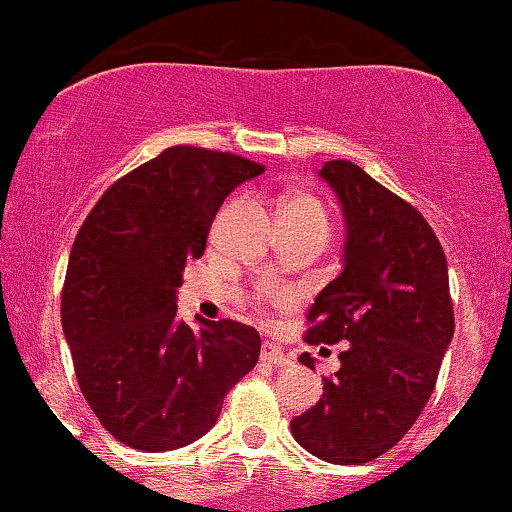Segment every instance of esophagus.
Here are the masks:
<instances>
[{
  "mask_svg": "<svg viewBox=\"0 0 512 512\" xmlns=\"http://www.w3.org/2000/svg\"><path fill=\"white\" fill-rule=\"evenodd\" d=\"M260 356H262V361L272 363V366H276V368H284V366H289V363H291V356L286 354L281 346H276L272 342L262 344V354Z\"/></svg>",
  "mask_w": 512,
  "mask_h": 512,
  "instance_id": "1",
  "label": "esophagus"
}]
</instances>
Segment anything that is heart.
Returning <instances> with one entry per match:
<instances>
[{
  "mask_svg": "<svg viewBox=\"0 0 512 512\" xmlns=\"http://www.w3.org/2000/svg\"><path fill=\"white\" fill-rule=\"evenodd\" d=\"M279 221L289 223V226H303V228H322L327 231L330 221H327V211L322 202H317L310 195H289L281 202Z\"/></svg>",
  "mask_w": 512,
  "mask_h": 512,
  "instance_id": "b5f03b06",
  "label": "heart"
}]
</instances>
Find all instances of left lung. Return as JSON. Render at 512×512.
<instances>
[{
  "label": "left lung",
  "instance_id": "8db88e82",
  "mask_svg": "<svg viewBox=\"0 0 512 512\" xmlns=\"http://www.w3.org/2000/svg\"><path fill=\"white\" fill-rule=\"evenodd\" d=\"M342 204V274L308 310V344L349 342L315 407L291 421L301 448L363 464L397 445L424 411L455 334L448 260L411 204L351 161L317 170ZM315 370V358L301 356Z\"/></svg>",
  "mask_w": 512,
  "mask_h": 512
}]
</instances>
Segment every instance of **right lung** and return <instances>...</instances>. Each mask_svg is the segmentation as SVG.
I'll list each match as a JSON object with an SVG mask.
<instances>
[{
    "mask_svg": "<svg viewBox=\"0 0 512 512\" xmlns=\"http://www.w3.org/2000/svg\"><path fill=\"white\" fill-rule=\"evenodd\" d=\"M262 173L240 156L173 146L105 190L74 240L64 339L88 407L129 448L195 443L260 358L255 327L180 320L178 286L223 199Z\"/></svg>",
    "mask_w": 512,
    "mask_h": 512,
    "instance_id": "add662e5",
    "label": "right lung"
}]
</instances>
